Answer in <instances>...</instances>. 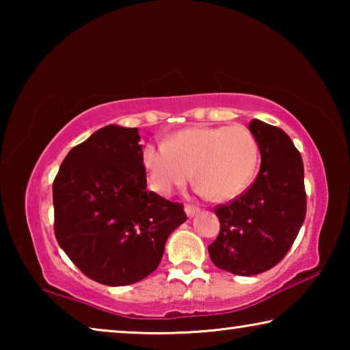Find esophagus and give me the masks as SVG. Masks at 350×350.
Returning <instances> with one entry per match:
<instances>
[{
  "label": "esophagus",
  "instance_id": "esophagus-1",
  "mask_svg": "<svg viewBox=\"0 0 350 350\" xmlns=\"http://www.w3.org/2000/svg\"><path fill=\"white\" fill-rule=\"evenodd\" d=\"M199 211H200V210L198 208V206H194V205H185V213L188 215V217L196 216Z\"/></svg>",
  "mask_w": 350,
  "mask_h": 350
}]
</instances>
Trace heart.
Here are the masks:
<instances>
[{"label": "heart", "mask_w": 350, "mask_h": 350, "mask_svg": "<svg viewBox=\"0 0 350 350\" xmlns=\"http://www.w3.org/2000/svg\"><path fill=\"white\" fill-rule=\"evenodd\" d=\"M259 148L252 131L236 126L187 128L142 152L152 188L168 196L191 179L196 191L216 200L238 198L250 185L258 167Z\"/></svg>", "instance_id": "1"}]
</instances>
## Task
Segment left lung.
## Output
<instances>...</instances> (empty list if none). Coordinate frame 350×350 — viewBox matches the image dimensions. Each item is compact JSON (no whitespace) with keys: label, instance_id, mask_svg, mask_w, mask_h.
I'll list each match as a JSON object with an SVG mask.
<instances>
[{"label":"left lung","instance_id":"1","mask_svg":"<svg viewBox=\"0 0 350 350\" xmlns=\"http://www.w3.org/2000/svg\"><path fill=\"white\" fill-rule=\"evenodd\" d=\"M260 168L244 193L215 206L221 232L208 253L216 267L233 275L267 271L286 256L306 217L304 165L281 128L253 118Z\"/></svg>","mask_w":350,"mask_h":350}]
</instances>
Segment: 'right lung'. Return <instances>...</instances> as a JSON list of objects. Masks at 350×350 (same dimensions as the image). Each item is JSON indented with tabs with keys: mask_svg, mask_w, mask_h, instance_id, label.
Instances as JSON below:
<instances>
[{
	"mask_svg": "<svg viewBox=\"0 0 350 350\" xmlns=\"http://www.w3.org/2000/svg\"><path fill=\"white\" fill-rule=\"evenodd\" d=\"M139 142L137 128L98 129L68 152L52 183L58 245L105 286L152 273L168 236L187 221L182 204L146 189Z\"/></svg>",
	"mask_w": 350,
	"mask_h": 350,
	"instance_id": "add662e5",
	"label": "right lung"
}]
</instances>
